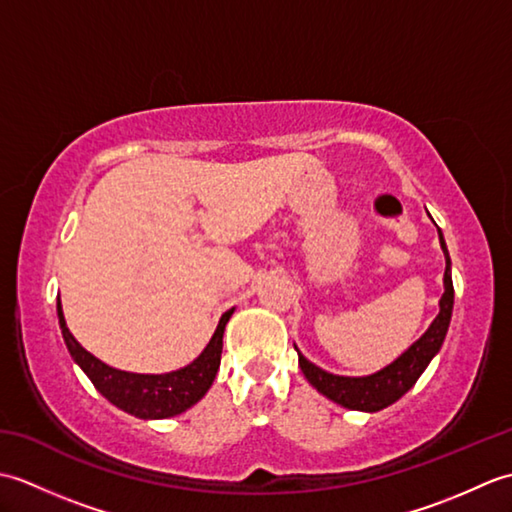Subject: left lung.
<instances>
[{
	"instance_id": "1",
	"label": "left lung",
	"mask_w": 512,
	"mask_h": 512,
	"mask_svg": "<svg viewBox=\"0 0 512 512\" xmlns=\"http://www.w3.org/2000/svg\"><path fill=\"white\" fill-rule=\"evenodd\" d=\"M438 235H440V246L444 250V257H447V270H444V295L440 299V312L429 325V330L424 332L407 352H402L394 363H389L387 367L380 369V372L369 374V376H336V374L325 372V369L310 363L295 345V350L299 354L301 372L308 378V383L319 391V394L334 400L336 405H341L345 409L374 413L394 405L398 398L405 396L407 391L416 385V380L420 378L424 369H427L431 358L440 352L444 336H447L449 323H451V312H453L451 259H449V250H447V244H444L440 228H438Z\"/></svg>"
}]
</instances>
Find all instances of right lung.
<instances>
[{
    "instance_id": "add662e5",
    "label": "right lung",
    "mask_w": 512,
    "mask_h": 512,
    "mask_svg": "<svg viewBox=\"0 0 512 512\" xmlns=\"http://www.w3.org/2000/svg\"><path fill=\"white\" fill-rule=\"evenodd\" d=\"M233 312L235 308L222 314L209 345H206L202 354L187 367H180L176 372L169 374H134L105 365L103 361H99V358L85 350V347L74 339L68 325H65L61 301L57 299L61 334L65 345H68L70 356L74 358V363L88 374L92 385L99 389L112 405L143 420L178 416V413L187 411L195 402L202 400V396L213 385L217 369H220L222 336Z\"/></svg>"
}]
</instances>
